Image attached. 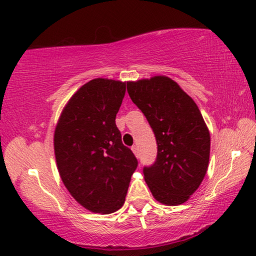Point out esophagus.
I'll use <instances>...</instances> for the list:
<instances>
[{"label": "esophagus", "instance_id": "1", "mask_svg": "<svg viewBox=\"0 0 256 256\" xmlns=\"http://www.w3.org/2000/svg\"><path fill=\"white\" fill-rule=\"evenodd\" d=\"M132 152H134V155L136 158H138V146L136 144H134L132 147Z\"/></svg>", "mask_w": 256, "mask_h": 256}]
</instances>
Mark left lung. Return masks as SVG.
<instances>
[{
	"label": "left lung",
	"instance_id": "8db88e82",
	"mask_svg": "<svg viewBox=\"0 0 256 256\" xmlns=\"http://www.w3.org/2000/svg\"><path fill=\"white\" fill-rule=\"evenodd\" d=\"M127 90L156 138V161L144 168L146 184L161 204H184L200 187L209 164L210 135L200 109L167 76L129 81Z\"/></svg>",
	"mask_w": 256,
	"mask_h": 256
}]
</instances>
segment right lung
Returning <instances> with one entry per match:
<instances>
[{
    "instance_id": "add662e5",
    "label": "right lung",
    "mask_w": 256,
    "mask_h": 256,
    "mask_svg": "<svg viewBox=\"0 0 256 256\" xmlns=\"http://www.w3.org/2000/svg\"><path fill=\"white\" fill-rule=\"evenodd\" d=\"M124 94L126 82L92 80L72 96L55 128L61 180L72 196L92 213L110 214L124 206L138 167L115 124Z\"/></svg>"
}]
</instances>
